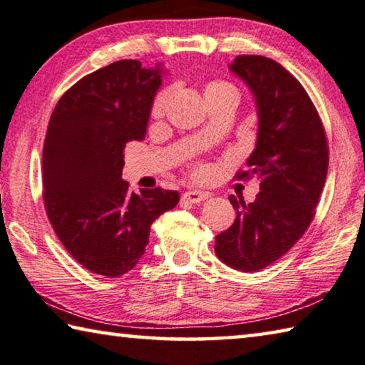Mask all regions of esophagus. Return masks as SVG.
I'll return each instance as SVG.
<instances>
[{
	"mask_svg": "<svg viewBox=\"0 0 365 365\" xmlns=\"http://www.w3.org/2000/svg\"><path fill=\"white\" fill-rule=\"evenodd\" d=\"M182 199L189 202V204H200V202H204L205 199H208V194L207 192H199V190H187V192H184Z\"/></svg>",
	"mask_w": 365,
	"mask_h": 365,
	"instance_id": "1",
	"label": "esophagus"
}]
</instances>
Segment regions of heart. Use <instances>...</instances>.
Segmentation results:
<instances>
[{"instance_id": "heart-1", "label": "heart", "mask_w": 365, "mask_h": 365, "mask_svg": "<svg viewBox=\"0 0 365 365\" xmlns=\"http://www.w3.org/2000/svg\"><path fill=\"white\" fill-rule=\"evenodd\" d=\"M204 93H205L207 101L223 100V98H232L235 101L239 100V92L235 83H231L228 81H222V79L208 82L204 88ZM171 97H173V88H165V91H161L153 100L152 116L155 118L163 116L166 108H168ZM195 173L197 175H200L202 170H195Z\"/></svg>"}]
</instances>
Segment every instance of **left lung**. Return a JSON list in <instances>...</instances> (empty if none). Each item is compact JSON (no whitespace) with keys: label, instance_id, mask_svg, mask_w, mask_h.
<instances>
[{"label":"left lung","instance_id":"left-lung-1","mask_svg":"<svg viewBox=\"0 0 365 365\" xmlns=\"http://www.w3.org/2000/svg\"><path fill=\"white\" fill-rule=\"evenodd\" d=\"M230 69L247 83L259 113L247 171L260 192L252 204L230 195L236 220L215 237V254L235 270L257 272L299 241L314 220L328 170L324 124L301 82L282 64L259 55L236 56Z\"/></svg>","mask_w":365,"mask_h":365}]
</instances>
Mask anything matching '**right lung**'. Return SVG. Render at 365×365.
<instances>
[{
	"mask_svg": "<svg viewBox=\"0 0 365 365\" xmlns=\"http://www.w3.org/2000/svg\"><path fill=\"white\" fill-rule=\"evenodd\" d=\"M163 69L135 59L82 77L51 113L43 143V202L66 250L87 270L128 273L145 254L150 225L175 208L178 190H129L124 147L147 133Z\"/></svg>",
	"mask_w": 365,
	"mask_h": 365,
	"instance_id": "1",
	"label": "right lung"
}]
</instances>
